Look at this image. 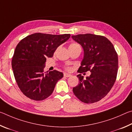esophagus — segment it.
Masks as SVG:
<instances>
[{"mask_svg": "<svg viewBox=\"0 0 132 132\" xmlns=\"http://www.w3.org/2000/svg\"><path fill=\"white\" fill-rule=\"evenodd\" d=\"M63 75H64V77H69L71 76V75L69 74V73H64Z\"/></svg>", "mask_w": 132, "mask_h": 132, "instance_id": "esophagus-1", "label": "esophagus"}]
</instances>
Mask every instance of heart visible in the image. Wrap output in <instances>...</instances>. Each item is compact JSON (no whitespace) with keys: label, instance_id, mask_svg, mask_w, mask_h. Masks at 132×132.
<instances>
[{"label":"heart","instance_id":"b5f03b06","mask_svg":"<svg viewBox=\"0 0 132 132\" xmlns=\"http://www.w3.org/2000/svg\"><path fill=\"white\" fill-rule=\"evenodd\" d=\"M79 46V45L78 44H76V43H72V44H71L70 45H69V48H74V47H76V46ZM66 69L67 70H70V68H69V67H68V68H66Z\"/></svg>","mask_w":132,"mask_h":132}]
</instances>
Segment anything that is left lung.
<instances>
[{
    "label": "left lung",
    "instance_id": "1",
    "mask_svg": "<svg viewBox=\"0 0 132 132\" xmlns=\"http://www.w3.org/2000/svg\"><path fill=\"white\" fill-rule=\"evenodd\" d=\"M81 45L84 57L78 71H90V76L84 79L79 74V84L73 88L77 98L82 102L91 104L107 95L117 79L118 54L113 44L106 37L91 34L71 36Z\"/></svg>",
    "mask_w": 132,
    "mask_h": 132
}]
</instances>
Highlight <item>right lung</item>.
Listing matches in <instances>:
<instances>
[{
  "instance_id": "obj_1",
  "label": "right lung",
  "mask_w": 132,
  "mask_h": 132,
  "mask_svg": "<svg viewBox=\"0 0 132 132\" xmlns=\"http://www.w3.org/2000/svg\"><path fill=\"white\" fill-rule=\"evenodd\" d=\"M70 37V34L35 33L21 40L15 47L12 66L18 86L26 97L42 101L50 96L63 76L57 70L44 72L47 57Z\"/></svg>"
}]
</instances>
